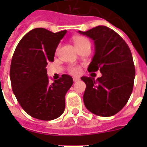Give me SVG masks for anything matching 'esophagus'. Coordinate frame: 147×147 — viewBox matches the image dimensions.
<instances>
[{
	"label": "esophagus",
	"mask_w": 147,
	"mask_h": 147,
	"mask_svg": "<svg viewBox=\"0 0 147 147\" xmlns=\"http://www.w3.org/2000/svg\"><path fill=\"white\" fill-rule=\"evenodd\" d=\"M73 81L75 82H78V81H79V78H76V77H75V78H73Z\"/></svg>",
	"instance_id": "1"
}]
</instances>
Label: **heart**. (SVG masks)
Listing matches in <instances>:
<instances>
[{
    "instance_id": "b5f03b06",
    "label": "heart",
    "mask_w": 147,
    "mask_h": 147,
    "mask_svg": "<svg viewBox=\"0 0 147 147\" xmlns=\"http://www.w3.org/2000/svg\"><path fill=\"white\" fill-rule=\"evenodd\" d=\"M74 43L76 45V47L77 49L82 48V47H85V46H90L89 40H88L87 38L82 36H75L73 39ZM69 72L71 75L74 76H77L81 72V68L77 65H71L69 68Z\"/></svg>"
}]
</instances>
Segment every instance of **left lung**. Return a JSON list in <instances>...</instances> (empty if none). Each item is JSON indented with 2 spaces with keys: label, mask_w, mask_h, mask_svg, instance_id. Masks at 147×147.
Segmentation results:
<instances>
[{
  "label": "left lung",
  "mask_w": 147,
  "mask_h": 147,
  "mask_svg": "<svg viewBox=\"0 0 147 147\" xmlns=\"http://www.w3.org/2000/svg\"><path fill=\"white\" fill-rule=\"evenodd\" d=\"M78 33L94 40V55L88 71L100 69L102 75L96 80L81 78L86 85L84 104L98 116H113L125 106L134 88L135 67L130 48L121 36L107 26H98Z\"/></svg>",
  "instance_id": "1"
}]
</instances>
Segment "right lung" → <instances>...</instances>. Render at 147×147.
Segmentation results:
<instances>
[{"label": "right lung", "mask_w": 147, "mask_h": 147, "mask_svg": "<svg viewBox=\"0 0 147 147\" xmlns=\"http://www.w3.org/2000/svg\"><path fill=\"white\" fill-rule=\"evenodd\" d=\"M66 32L33 29L22 38L13 55L10 69L13 92L22 108L34 118L51 121L65 111V96L73 79L62 75L49 83L46 67L53 62L55 49Z\"/></svg>", "instance_id": "1"}]
</instances>
